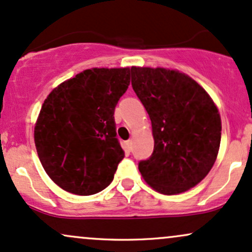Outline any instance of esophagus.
Masks as SVG:
<instances>
[{
    "label": "esophagus",
    "instance_id": "esophagus-1",
    "mask_svg": "<svg viewBox=\"0 0 252 252\" xmlns=\"http://www.w3.org/2000/svg\"><path fill=\"white\" fill-rule=\"evenodd\" d=\"M126 149L128 150V152H130V150L132 149V140L126 141Z\"/></svg>",
    "mask_w": 252,
    "mask_h": 252
}]
</instances>
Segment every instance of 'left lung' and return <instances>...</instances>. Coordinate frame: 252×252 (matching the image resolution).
<instances>
[{"label":"left lung","mask_w":252,"mask_h":252,"mask_svg":"<svg viewBox=\"0 0 252 252\" xmlns=\"http://www.w3.org/2000/svg\"><path fill=\"white\" fill-rule=\"evenodd\" d=\"M131 85L152 121L154 152L138 163L156 192L180 194L210 173L221 137L219 110L189 74L163 67H131Z\"/></svg>","instance_id":"8db88e82"}]
</instances>
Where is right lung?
Segmentation results:
<instances>
[{"mask_svg":"<svg viewBox=\"0 0 252 252\" xmlns=\"http://www.w3.org/2000/svg\"><path fill=\"white\" fill-rule=\"evenodd\" d=\"M130 67L84 70L54 88L34 126L43 169L66 192L90 195L114 180L124 152L114 112L130 84Z\"/></svg>","mask_w":252,"mask_h":252,"instance_id":"right-lung-1","label":"right lung"}]
</instances>
